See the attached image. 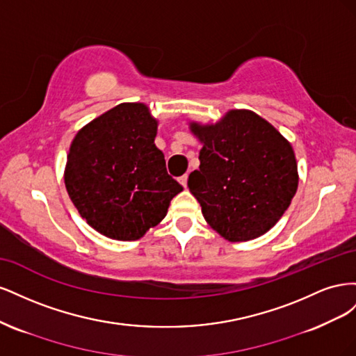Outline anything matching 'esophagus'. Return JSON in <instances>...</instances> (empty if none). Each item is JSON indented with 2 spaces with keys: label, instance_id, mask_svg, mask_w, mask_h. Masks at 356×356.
Wrapping results in <instances>:
<instances>
[{
  "label": "esophagus",
  "instance_id": "1",
  "mask_svg": "<svg viewBox=\"0 0 356 356\" xmlns=\"http://www.w3.org/2000/svg\"><path fill=\"white\" fill-rule=\"evenodd\" d=\"M187 181H188V174H184L182 177H179V182L182 184V187H187Z\"/></svg>",
  "mask_w": 356,
  "mask_h": 356
}]
</instances>
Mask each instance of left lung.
Returning <instances> with one entry per match:
<instances>
[{
	"mask_svg": "<svg viewBox=\"0 0 356 356\" xmlns=\"http://www.w3.org/2000/svg\"><path fill=\"white\" fill-rule=\"evenodd\" d=\"M190 127L203 147L188 188L207 222L230 242L251 241L270 230L298 186L291 144L246 110L229 111L217 124Z\"/></svg>",
	"mask_w": 356,
	"mask_h": 356,
	"instance_id": "1",
	"label": "left lung"
}]
</instances>
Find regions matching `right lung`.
I'll return each instance as SVG.
<instances>
[{"instance_id":"right-lung-1","label":"right lung","mask_w":356,"mask_h":356,"mask_svg":"<svg viewBox=\"0 0 356 356\" xmlns=\"http://www.w3.org/2000/svg\"><path fill=\"white\" fill-rule=\"evenodd\" d=\"M157 120L144 104H120L86 124L70 148L67 191L106 238L136 241L165 218L182 186L154 144Z\"/></svg>"}]
</instances>
